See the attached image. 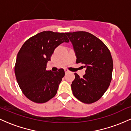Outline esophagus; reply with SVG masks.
<instances>
[{"instance_id":"obj_1","label":"esophagus","mask_w":131,"mask_h":131,"mask_svg":"<svg viewBox=\"0 0 131 131\" xmlns=\"http://www.w3.org/2000/svg\"><path fill=\"white\" fill-rule=\"evenodd\" d=\"M64 72H65V73H68V72H70V71H69V70H68V69L64 68Z\"/></svg>"}]
</instances>
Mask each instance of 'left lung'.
Segmentation results:
<instances>
[{
    "label": "left lung",
    "instance_id": "1",
    "mask_svg": "<svg viewBox=\"0 0 131 131\" xmlns=\"http://www.w3.org/2000/svg\"><path fill=\"white\" fill-rule=\"evenodd\" d=\"M73 45L76 63H81L85 74L81 78L74 73L71 89L76 98L84 103L97 101L105 94L112 81L113 63L105 43L85 31L66 32Z\"/></svg>",
    "mask_w": 131,
    "mask_h": 131
}]
</instances>
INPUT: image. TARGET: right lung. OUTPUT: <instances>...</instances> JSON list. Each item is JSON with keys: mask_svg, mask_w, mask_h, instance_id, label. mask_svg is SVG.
I'll list each match as a JSON object with an SVG mask.
<instances>
[{"mask_svg": "<svg viewBox=\"0 0 131 131\" xmlns=\"http://www.w3.org/2000/svg\"><path fill=\"white\" fill-rule=\"evenodd\" d=\"M65 34L50 31L38 33L27 40L18 53L15 67L16 80L31 101L45 103L56 95L64 71H47V63L57 47L69 42Z\"/></svg>", "mask_w": 131, "mask_h": 131, "instance_id": "add662e5", "label": "right lung"}]
</instances>
